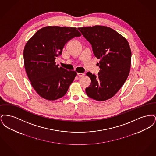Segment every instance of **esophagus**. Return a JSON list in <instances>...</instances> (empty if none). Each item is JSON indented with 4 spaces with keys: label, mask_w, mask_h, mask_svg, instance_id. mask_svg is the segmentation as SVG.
Returning a JSON list of instances; mask_svg holds the SVG:
<instances>
[{
    "label": "esophagus",
    "mask_w": 156,
    "mask_h": 156,
    "mask_svg": "<svg viewBox=\"0 0 156 156\" xmlns=\"http://www.w3.org/2000/svg\"><path fill=\"white\" fill-rule=\"evenodd\" d=\"M84 74L83 73H77V75L79 76V77H82L83 76H84Z\"/></svg>",
    "instance_id": "esophagus-1"
}]
</instances>
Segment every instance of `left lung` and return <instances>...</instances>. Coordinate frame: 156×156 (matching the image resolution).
<instances>
[{
  "label": "left lung",
  "instance_id": "left-lung-1",
  "mask_svg": "<svg viewBox=\"0 0 156 156\" xmlns=\"http://www.w3.org/2000/svg\"><path fill=\"white\" fill-rule=\"evenodd\" d=\"M92 45L94 55L100 59L98 75L88 72L91 83L85 89L87 95L98 101L113 97L129 76L132 52L128 41L117 31L102 26L78 28Z\"/></svg>",
  "mask_w": 156,
  "mask_h": 156
}]
</instances>
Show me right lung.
<instances>
[{
    "instance_id": "1",
    "label": "right lung",
    "mask_w": 156,
    "mask_h": 156,
    "mask_svg": "<svg viewBox=\"0 0 156 156\" xmlns=\"http://www.w3.org/2000/svg\"><path fill=\"white\" fill-rule=\"evenodd\" d=\"M81 34L75 27L47 26L27 42L23 51L24 64L31 84L37 94L48 101L64 97L77 73L56 65L65 44Z\"/></svg>"
}]
</instances>
